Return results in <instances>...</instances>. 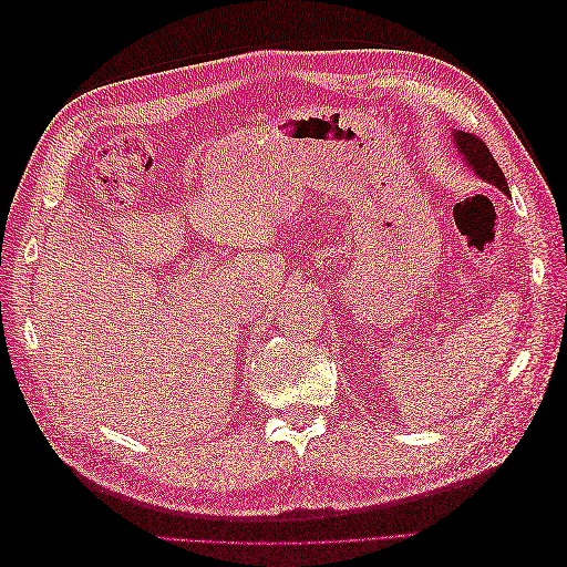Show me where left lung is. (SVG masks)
I'll return each mask as SVG.
<instances>
[{"label":"left lung","mask_w":567,"mask_h":567,"mask_svg":"<svg viewBox=\"0 0 567 567\" xmlns=\"http://www.w3.org/2000/svg\"><path fill=\"white\" fill-rule=\"evenodd\" d=\"M454 142H456V148L461 153V158L468 163V167H473V173L480 179H485L492 186L502 188L504 194H508V184H506V177L502 173V167L496 165L494 156H492L487 144L483 140H477L475 134L454 132Z\"/></svg>","instance_id":"left-lung-1"}]
</instances>
